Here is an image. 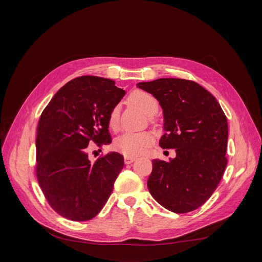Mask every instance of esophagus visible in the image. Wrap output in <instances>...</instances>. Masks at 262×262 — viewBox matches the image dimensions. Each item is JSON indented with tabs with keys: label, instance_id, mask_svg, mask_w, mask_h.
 I'll return each instance as SVG.
<instances>
[{
	"label": "esophagus",
	"instance_id": "esophagus-1",
	"mask_svg": "<svg viewBox=\"0 0 262 262\" xmlns=\"http://www.w3.org/2000/svg\"><path fill=\"white\" fill-rule=\"evenodd\" d=\"M137 158L136 157H132V156H124V163L125 164H131L134 161H136Z\"/></svg>",
	"mask_w": 262,
	"mask_h": 262
}]
</instances>
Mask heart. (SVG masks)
<instances>
[{
    "label": "heart",
    "mask_w": 262,
    "mask_h": 262,
    "mask_svg": "<svg viewBox=\"0 0 262 262\" xmlns=\"http://www.w3.org/2000/svg\"><path fill=\"white\" fill-rule=\"evenodd\" d=\"M129 100L147 115L153 116L158 110L156 98L144 91H134L129 95ZM119 119V107L115 106L109 113L108 123L116 128ZM153 138L148 132H125L115 141V148L125 156L141 155L152 143Z\"/></svg>",
    "instance_id": "1"
}]
</instances>
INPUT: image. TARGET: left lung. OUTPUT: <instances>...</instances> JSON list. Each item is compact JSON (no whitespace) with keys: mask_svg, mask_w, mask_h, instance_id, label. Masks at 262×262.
Returning a JSON list of instances; mask_svg holds the SVG:
<instances>
[{"mask_svg":"<svg viewBox=\"0 0 262 262\" xmlns=\"http://www.w3.org/2000/svg\"><path fill=\"white\" fill-rule=\"evenodd\" d=\"M138 87L160 101L164 136L160 146L175 148L170 162L153 160L147 188L175 213L200 208L215 191L227 165V119L212 94L193 81L158 78Z\"/></svg>","mask_w":262,"mask_h":262,"instance_id":"8db88e82","label":"left lung"}]
</instances>
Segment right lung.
<instances>
[{
	"label": "right lung",
	"instance_id": "obj_1",
	"mask_svg": "<svg viewBox=\"0 0 262 262\" xmlns=\"http://www.w3.org/2000/svg\"><path fill=\"white\" fill-rule=\"evenodd\" d=\"M125 92L108 78L85 75L61 87L39 119L36 176L50 207L75 222L90 221L104 208L123 168L116 152L92 163L87 146L112 143L109 113Z\"/></svg>",
	"mask_w": 262,
	"mask_h": 262
}]
</instances>
